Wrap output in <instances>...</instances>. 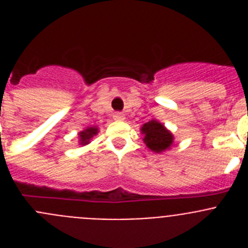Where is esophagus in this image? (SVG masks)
Instances as JSON below:
<instances>
[{"label":"esophagus","mask_w":248,"mask_h":248,"mask_svg":"<svg viewBox=\"0 0 248 248\" xmlns=\"http://www.w3.org/2000/svg\"><path fill=\"white\" fill-rule=\"evenodd\" d=\"M113 118L115 120H123V119H124V114H123V113H114Z\"/></svg>","instance_id":"esophagus-1"}]
</instances>
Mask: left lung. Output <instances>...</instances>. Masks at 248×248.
I'll list each match as a JSON object with an SVG mask.
<instances>
[{
	"label": "left lung",
	"mask_w": 248,
	"mask_h": 248,
	"mask_svg": "<svg viewBox=\"0 0 248 248\" xmlns=\"http://www.w3.org/2000/svg\"><path fill=\"white\" fill-rule=\"evenodd\" d=\"M141 131H143V134H145L144 143L150 150L155 151V153H161V151L169 149L174 140L171 133L156 120L145 123L141 128Z\"/></svg>",
	"instance_id": "left-lung-1"
}]
</instances>
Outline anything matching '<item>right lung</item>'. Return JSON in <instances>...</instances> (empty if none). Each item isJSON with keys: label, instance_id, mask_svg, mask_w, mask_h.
I'll use <instances>...</instances> for the list:
<instances>
[{"label": "right lung", "instance_id": "obj_1", "mask_svg": "<svg viewBox=\"0 0 248 248\" xmlns=\"http://www.w3.org/2000/svg\"><path fill=\"white\" fill-rule=\"evenodd\" d=\"M98 133V129L97 128H88L85 129L84 131H80L79 133V137H80V144L82 145H85V144L89 143V140L93 135H95Z\"/></svg>", "mask_w": 248, "mask_h": 248}]
</instances>
